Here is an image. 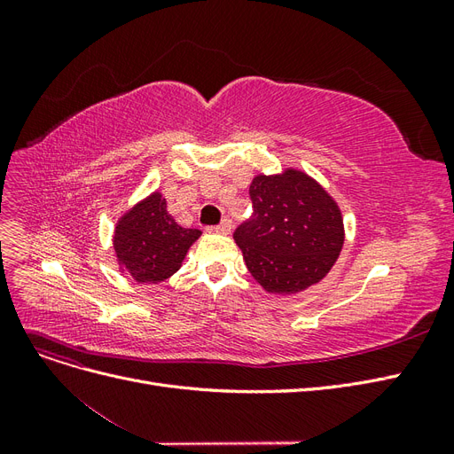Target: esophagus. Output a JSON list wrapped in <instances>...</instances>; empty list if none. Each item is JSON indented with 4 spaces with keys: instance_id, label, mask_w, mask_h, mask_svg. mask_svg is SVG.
Wrapping results in <instances>:
<instances>
[{
    "instance_id": "obj_1",
    "label": "esophagus",
    "mask_w": 454,
    "mask_h": 454,
    "mask_svg": "<svg viewBox=\"0 0 454 454\" xmlns=\"http://www.w3.org/2000/svg\"><path fill=\"white\" fill-rule=\"evenodd\" d=\"M215 232H219V235H229V232H231V219L225 217L222 223L215 225Z\"/></svg>"
}]
</instances>
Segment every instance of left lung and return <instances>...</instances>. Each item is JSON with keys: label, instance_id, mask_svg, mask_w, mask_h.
<instances>
[{"label": "left lung", "instance_id": "8db88e82", "mask_svg": "<svg viewBox=\"0 0 454 454\" xmlns=\"http://www.w3.org/2000/svg\"><path fill=\"white\" fill-rule=\"evenodd\" d=\"M250 199L254 214L232 237L252 277L277 295L320 282L345 240L335 200L299 170L254 177Z\"/></svg>", "mask_w": 454, "mask_h": 454}]
</instances>
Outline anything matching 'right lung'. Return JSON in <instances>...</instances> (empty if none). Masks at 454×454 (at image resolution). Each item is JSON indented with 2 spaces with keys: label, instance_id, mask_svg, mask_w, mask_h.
Segmentation results:
<instances>
[{
  "label": "right lung",
  "instance_id": "obj_1",
  "mask_svg": "<svg viewBox=\"0 0 454 454\" xmlns=\"http://www.w3.org/2000/svg\"><path fill=\"white\" fill-rule=\"evenodd\" d=\"M199 237V229L177 225L167 210V200L153 193L119 219L114 248L130 278L157 284L182 267L187 250Z\"/></svg>",
  "mask_w": 454,
  "mask_h": 454
}]
</instances>
